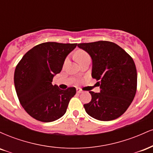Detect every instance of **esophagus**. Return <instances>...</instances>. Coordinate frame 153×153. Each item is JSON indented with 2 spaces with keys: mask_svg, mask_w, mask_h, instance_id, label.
I'll use <instances>...</instances> for the list:
<instances>
[{
  "mask_svg": "<svg viewBox=\"0 0 153 153\" xmlns=\"http://www.w3.org/2000/svg\"><path fill=\"white\" fill-rule=\"evenodd\" d=\"M76 91H77V93H78V94H81V93L83 92V91H82L80 88H77Z\"/></svg>",
  "mask_w": 153,
  "mask_h": 153,
  "instance_id": "obj_1",
  "label": "esophagus"
}]
</instances>
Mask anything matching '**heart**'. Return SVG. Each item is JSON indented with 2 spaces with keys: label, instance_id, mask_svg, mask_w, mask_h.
Instances as JSON below:
<instances>
[{
  "label": "heart",
  "instance_id": "heart-1",
  "mask_svg": "<svg viewBox=\"0 0 153 153\" xmlns=\"http://www.w3.org/2000/svg\"><path fill=\"white\" fill-rule=\"evenodd\" d=\"M75 58H76L77 60H78V62L85 58L89 57V55L88 54L87 52L83 50H78L76 52H75Z\"/></svg>",
  "mask_w": 153,
  "mask_h": 153
}]
</instances>
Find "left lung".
Here are the masks:
<instances>
[{
    "mask_svg": "<svg viewBox=\"0 0 153 153\" xmlns=\"http://www.w3.org/2000/svg\"><path fill=\"white\" fill-rule=\"evenodd\" d=\"M78 47L92 59V78L99 80L100 93L89 91L91 101L85 111L100 121L117 119L127 111L137 91V74L133 59L114 42L80 43Z\"/></svg>",
    "mask_w": 153,
    "mask_h": 153,
    "instance_id": "obj_1",
    "label": "left lung"
}]
</instances>
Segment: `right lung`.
Instances as JSON below:
<instances>
[{
    "label": "right lung",
    "mask_w": 153,
    "mask_h": 153,
    "mask_svg": "<svg viewBox=\"0 0 153 153\" xmlns=\"http://www.w3.org/2000/svg\"><path fill=\"white\" fill-rule=\"evenodd\" d=\"M77 44L45 42L28 51L17 65L14 85L17 96L31 117L51 122L65 114L68 103L76 94L74 87L61 90L52 84L62 71L67 56Z\"/></svg>",
    "instance_id": "add662e5"
}]
</instances>
